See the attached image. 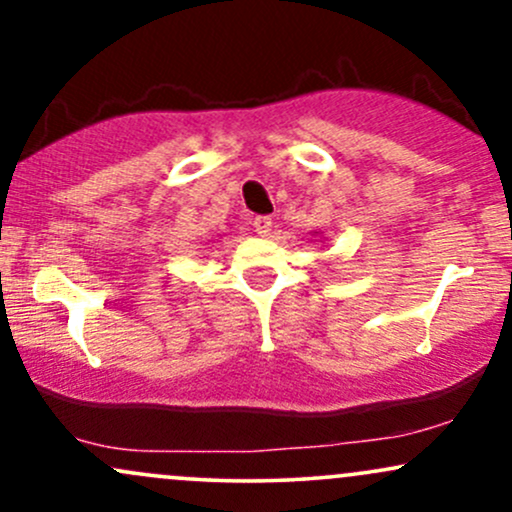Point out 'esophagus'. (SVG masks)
Listing matches in <instances>:
<instances>
[{
  "label": "esophagus",
  "instance_id": "obj_1",
  "mask_svg": "<svg viewBox=\"0 0 512 512\" xmlns=\"http://www.w3.org/2000/svg\"><path fill=\"white\" fill-rule=\"evenodd\" d=\"M252 226H255V231L260 233V236H269V233H272V219H269V216H255Z\"/></svg>",
  "mask_w": 512,
  "mask_h": 512
}]
</instances>
